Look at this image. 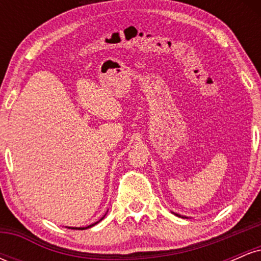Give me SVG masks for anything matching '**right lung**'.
<instances>
[{
    "mask_svg": "<svg viewBox=\"0 0 261 261\" xmlns=\"http://www.w3.org/2000/svg\"><path fill=\"white\" fill-rule=\"evenodd\" d=\"M103 218H104V217H101L100 220L98 221V222H100V221L103 220ZM98 222H95V223H93V224H89V226H87V227H83V228H82V227H81V228H74V229H86V228H89V227H93V226H95V224H97Z\"/></svg>",
    "mask_w": 261,
    "mask_h": 261,
    "instance_id": "right-lung-1",
    "label": "right lung"
}]
</instances>
